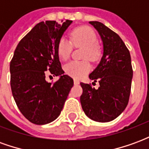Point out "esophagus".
Listing matches in <instances>:
<instances>
[{
  "mask_svg": "<svg viewBox=\"0 0 149 149\" xmlns=\"http://www.w3.org/2000/svg\"><path fill=\"white\" fill-rule=\"evenodd\" d=\"M73 82H74V84H80V82H79L77 80H74V81H73Z\"/></svg>",
  "mask_w": 149,
  "mask_h": 149,
  "instance_id": "1",
  "label": "esophagus"
}]
</instances>
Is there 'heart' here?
Instances as JSON below:
<instances>
[{
	"label": "heart",
	"mask_w": 149,
	"mask_h": 149,
	"mask_svg": "<svg viewBox=\"0 0 149 149\" xmlns=\"http://www.w3.org/2000/svg\"><path fill=\"white\" fill-rule=\"evenodd\" d=\"M72 45L83 48L81 61H71L65 65V73L74 79H81L91 71L90 61H97L100 56L95 31L88 26H80L70 33V40L61 37L57 43V53L62 61H67L72 51Z\"/></svg>",
	"instance_id": "1"
}]
</instances>
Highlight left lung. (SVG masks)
Here are the masks:
<instances>
[{"label": "left lung", "mask_w": 149, "mask_h": 149, "mask_svg": "<svg viewBox=\"0 0 149 149\" xmlns=\"http://www.w3.org/2000/svg\"><path fill=\"white\" fill-rule=\"evenodd\" d=\"M89 24L100 33L104 54L89 75L91 80L99 82L98 89L91 84L81 83V106L92 120L109 122L120 115L128 105L133 74L131 56L118 34L98 21H89Z\"/></svg>", "instance_id": "1"}]
</instances>
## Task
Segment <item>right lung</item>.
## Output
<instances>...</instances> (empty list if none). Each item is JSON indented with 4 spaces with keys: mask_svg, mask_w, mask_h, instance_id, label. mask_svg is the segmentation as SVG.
Masks as SVG:
<instances>
[{
    "mask_svg": "<svg viewBox=\"0 0 149 149\" xmlns=\"http://www.w3.org/2000/svg\"><path fill=\"white\" fill-rule=\"evenodd\" d=\"M72 21L40 22L18 43L10 61V85L18 109L35 125L53 121L61 114L73 80L64 74L57 43ZM61 75L58 81H45L46 71Z\"/></svg>",
    "mask_w": 149,
    "mask_h": 149,
    "instance_id": "obj_1",
    "label": "right lung"
}]
</instances>
